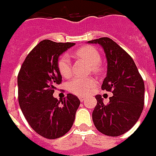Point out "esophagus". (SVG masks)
Returning <instances> with one entry per match:
<instances>
[{"instance_id": "esophagus-1", "label": "esophagus", "mask_w": 156, "mask_h": 156, "mask_svg": "<svg viewBox=\"0 0 156 156\" xmlns=\"http://www.w3.org/2000/svg\"><path fill=\"white\" fill-rule=\"evenodd\" d=\"M79 99H80V101H81V102H83V101H85V98H84V97H80Z\"/></svg>"}]
</instances>
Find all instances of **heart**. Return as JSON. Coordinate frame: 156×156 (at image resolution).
<instances>
[{
  "label": "heart",
  "mask_w": 156,
  "mask_h": 156,
  "mask_svg": "<svg viewBox=\"0 0 156 156\" xmlns=\"http://www.w3.org/2000/svg\"><path fill=\"white\" fill-rule=\"evenodd\" d=\"M74 55L84 61L88 66H90V69L93 73H99L101 55L94 48L91 46H85L76 50L74 53ZM57 66L58 70L62 77L68 78L71 75V65L69 56L62 55L60 57ZM94 84V81L92 78H74L69 82L68 88L71 93L79 96H84L88 93L89 89L93 87Z\"/></svg>",
  "instance_id": "b5f03b06"
}]
</instances>
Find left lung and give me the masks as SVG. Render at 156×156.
<instances>
[{
    "label": "left lung",
    "mask_w": 156,
    "mask_h": 156,
    "mask_svg": "<svg viewBox=\"0 0 156 156\" xmlns=\"http://www.w3.org/2000/svg\"><path fill=\"white\" fill-rule=\"evenodd\" d=\"M99 44L107 59V75L101 88L111 91L113 96L106 105L100 94L95 95L92 118L95 128L108 136H119L137 122L144 106V81L135 62L126 51L108 37L87 41Z\"/></svg>",
    "instance_id": "8db88e82"
}]
</instances>
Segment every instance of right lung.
Listing matches in <instances>:
<instances>
[{
  "label": "right lung",
  "instance_id": "add662e5",
  "mask_svg": "<svg viewBox=\"0 0 156 156\" xmlns=\"http://www.w3.org/2000/svg\"><path fill=\"white\" fill-rule=\"evenodd\" d=\"M74 45L41 41L27 55L18 75L21 111L31 128L48 139H56L69 132L80 106V100L72 94L62 101L53 96L62 82L57 66L59 57Z\"/></svg>",
  "mask_w": 156,
  "mask_h": 156
}]
</instances>
